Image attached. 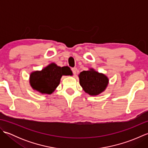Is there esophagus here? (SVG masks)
Returning a JSON list of instances; mask_svg holds the SVG:
<instances>
[{
    "instance_id": "obj_1",
    "label": "esophagus",
    "mask_w": 148,
    "mask_h": 148,
    "mask_svg": "<svg viewBox=\"0 0 148 148\" xmlns=\"http://www.w3.org/2000/svg\"><path fill=\"white\" fill-rule=\"evenodd\" d=\"M77 68L76 67H74V68H72V72H73V74H74V75H76V72H77Z\"/></svg>"
}]
</instances>
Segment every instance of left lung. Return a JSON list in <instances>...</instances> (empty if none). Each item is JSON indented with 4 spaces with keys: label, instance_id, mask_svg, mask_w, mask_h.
Returning <instances> with one entry per match:
<instances>
[{
    "label": "left lung",
    "instance_id": "left-lung-1",
    "mask_svg": "<svg viewBox=\"0 0 148 148\" xmlns=\"http://www.w3.org/2000/svg\"><path fill=\"white\" fill-rule=\"evenodd\" d=\"M79 84L83 90L90 95L96 96L104 92L109 83V79L105 74L90 69L79 74Z\"/></svg>",
    "mask_w": 148,
    "mask_h": 148
}]
</instances>
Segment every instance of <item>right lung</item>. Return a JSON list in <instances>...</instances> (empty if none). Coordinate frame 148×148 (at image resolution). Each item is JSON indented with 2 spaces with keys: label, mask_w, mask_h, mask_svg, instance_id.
<instances>
[{
  "label": "right lung",
  "mask_w": 148,
  "mask_h": 148,
  "mask_svg": "<svg viewBox=\"0 0 148 148\" xmlns=\"http://www.w3.org/2000/svg\"><path fill=\"white\" fill-rule=\"evenodd\" d=\"M67 66L60 67L51 63L41 71H34L30 75V84L34 90L42 94H51L59 85L62 76H72Z\"/></svg>",
  "instance_id": "1"
}]
</instances>
